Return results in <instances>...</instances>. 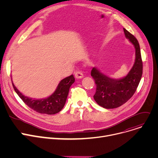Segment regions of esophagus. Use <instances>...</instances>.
Segmentation results:
<instances>
[{
    "mask_svg": "<svg viewBox=\"0 0 158 158\" xmlns=\"http://www.w3.org/2000/svg\"><path fill=\"white\" fill-rule=\"evenodd\" d=\"M75 76L77 79L82 78L83 77V74L80 71H76L75 72Z\"/></svg>",
    "mask_w": 158,
    "mask_h": 158,
    "instance_id": "obj_1",
    "label": "esophagus"
}]
</instances>
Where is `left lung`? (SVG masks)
<instances>
[{
  "label": "left lung",
  "mask_w": 158,
  "mask_h": 158,
  "mask_svg": "<svg viewBox=\"0 0 158 158\" xmlns=\"http://www.w3.org/2000/svg\"><path fill=\"white\" fill-rule=\"evenodd\" d=\"M126 38L135 48V60L127 75L121 78L114 79L101 73L96 67L92 68L91 76L96 85L94 99L101 106L107 109L119 107L130 99L140 81L143 64L140 48L135 37L124 28Z\"/></svg>",
  "instance_id": "left-lung-1"
}]
</instances>
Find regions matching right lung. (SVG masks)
<instances>
[{
    "label": "right lung",
    "instance_id": "add662e5",
    "mask_svg": "<svg viewBox=\"0 0 158 158\" xmlns=\"http://www.w3.org/2000/svg\"><path fill=\"white\" fill-rule=\"evenodd\" d=\"M74 82L75 78L73 75L65 78L59 82L57 89L52 95L39 99H34L23 95L16 89L13 82L12 84L16 94L28 106L38 113L53 115L59 113L64 106L69 88Z\"/></svg>",
    "mask_w": 158,
    "mask_h": 158
}]
</instances>
